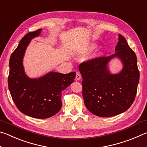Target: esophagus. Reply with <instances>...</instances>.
Wrapping results in <instances>:
<instances>
[{
	"mask_svg": "<svg viewBox=\"0 0 147 147\" xmlns=\"http://www.w3.org/2000/svg\"><path fill=\"white\" fill-rule=\"evenodd\" d=\"M76 79L77 80H80L81 79V74H80V73H79V72H76Z\"/></svg>",
	"mask_w": 147,
	"mask_h": 147,
	"instance_id": "34e87169",
	"label": "esophagus"
}]
</instances>
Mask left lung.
<instances>
[{
  "instance_id": "left-lung-1",
  "label": "left lung",
  "mask_w": 147,
  "mask_h": 147,
  "mask_svg": "<svg viewBox=\"0 0 147 147\" xmlns=\"http://www.w3.org/2000/svg\"><path fill=\"white\" fill-rule=\"evenodd\" d=\"M115 54L100 56L80 64L82 96L87 109L94 115L108 117L124 112L133 104L139 80L137 57L125 38L119 34ZM115 57L123 61V70L111 75L108 62Z\"/></svg>"
}]
</instances>
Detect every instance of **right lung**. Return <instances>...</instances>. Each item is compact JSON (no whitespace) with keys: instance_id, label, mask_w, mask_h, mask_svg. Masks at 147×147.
<instances>
[{"instance_id":"1","label":"right lung","mask_w":147,"mask_h":147,"mask_svg":"<svg viewBox=\"0 0 147 147\" xmlns=\"http://www.w3.org/2000/svg\"><path fill=\"white\" fill-rule=\"evenodd\" d=\"M41 29L26 34L9 59L8 88L19 110L37 119H47L60 110L61 91L73 82L75 72L61 74L51 72L38 79H31L24 72L23 58L30 40Z\"/></svg>"}]
</instances>
